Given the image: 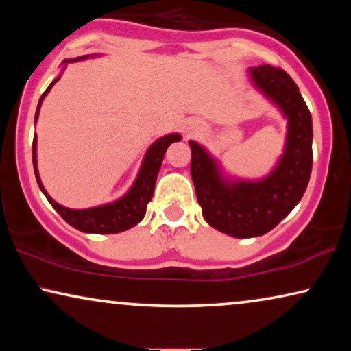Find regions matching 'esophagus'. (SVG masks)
I'll return each mask as SVG.
<instances>
[{"instance_id": "esophagus-1", "label": "esophagus", "mask_w": 351, "mask_h": 351, "mask_svg": "<svg viewBox=\"0 0 351 351\" xmlns=\"http://www.w3.org/2000/svg\"><path fill=\"white\" fill-rule=\"evenodd\" d=\"M189 134H196L199 131H203L204 129V123L199 121V119H191V121L189 123Z\"/></svg>"}]
</instances>
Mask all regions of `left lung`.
<instances>
[{
    "mask_svg": "<svg viewBox=\"0 0 351 351\" xmlns=\"http://www.w3.org/2000/svg\"><path fill=\"white\" fill-rule=\"evenodd\" d=\"M252 84L287 118L286 145L275 169L261 180L225 177L208 150L190 141L191 179L203 217L234 238L261 237L275 228L304 196L313 153L311 114L297 84L282 69H249Z\"/></svg>",
    "mask_w": 351,
    "mask_h": 351,
    "instance_id": "obj_1",
    "label": "left lung"
}]
</instances>
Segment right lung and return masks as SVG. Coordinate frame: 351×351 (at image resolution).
<instances>
[{
    "instance_id": "obj_1",
    "label": "right lung",
    "mask_w": 351,
    "mask_h": 351,
    "mask_svg": "<svg viewBox=\"0 0 351 351\" xmlns=\"http://www.w3.org/2000/svg\"><path fill=\"white\" fill-rule=\"evenodd\" d=\"M89 56L76 57V59H66L64 60V69L66 64L76 60L88 59ZM60 80L56 78L49 84L45 93H43L40 102H38L36 114H35V123L38 119V114H40V108L45 97L49 93L52 86H54L57 81ZM182 138L180 134H167V136L158 138V141L153 143V145L148 148L145 153V158H143L141 171H138L137 179L134 182V185L129 189V191L123 198H119L113 203L95 206V208L89 209H69L65 206L56 203L54 199L47 195V191L41 184L40 174H38L36 167V136L33 138V147H32V155H33V167H35V176L36 182L40 185V189L45 196L49 201L52 208H54L57 213L60 214V217L65 220L66 223H70L71 227L84 233H97V234H108V233H121L124 230L132 228L134 225H137L143 219L147 210V204L152 201L153 191H155V184L158 172H160L162 158H165V153L167 147L171 143L179 142Z\"/></svg>"
}]
</instances>
